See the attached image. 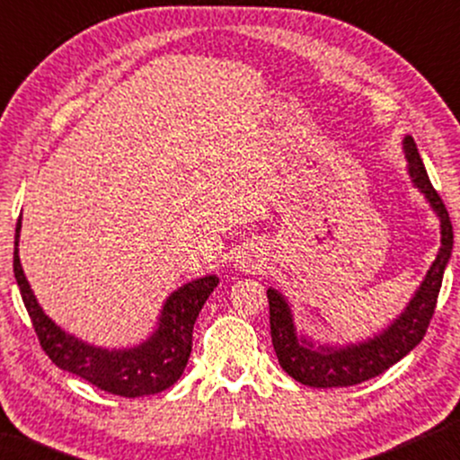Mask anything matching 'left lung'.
Wrapping results in <instances>:
<instances>
[{
	"instance_id": "1",
	"label": "left lung",
	"mask_w": 460,
	"mask_h": 460,
	"mask_svg": "<svg viewBox=\"0 0 460 460\" xmlns=\"http://www.w3.org/2000/svg\"><path fill=\"white\" fill-rule=\"evenodd\" d=\"M402 148H404L408 163L406 169L412 186L423 194L439 219V251L436 260L427 270L425 279L420 280L411 301L400 312V316L392 320V324H387L381 332L364 339V341L348 345L314 343L310 337L301 335L295 326L287 297L270 287V332H272L274 351L279 356L282 370L304 385L323 389L349 387L373 379V376L385 373L395 362H400L406 354H411L420 343V339L425 337L427 326H429L438 304L439 287H442L444 270L452 255L455 234H452L448 211H446L439 194L433 190L412 136H404Z\"/></svg>"
}]
</instances>
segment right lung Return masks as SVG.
<instances>
[{"mask_svg": "<svg viewBox=\"0 0 460 460\" xmlns=\"http://www.w3.org/2000/svg\"><path fill=\"white\" fill-rule=\"evenodd\" d=\"M21 228L22 216L18 217L14 234V276L31 323L49 360L98 389L123 398L153 395L172 387L184 373L190 358L194 323L200 307L219 285L217 276L207 274L175 288L163 304L156 329L142 343L134 348H100L60 329L43 312L18 257Z\"/></svg>", "mask_w": 460, "mask_h": 460, "instance_id": "add662e5", "label": "right lung"}]
</instances>
